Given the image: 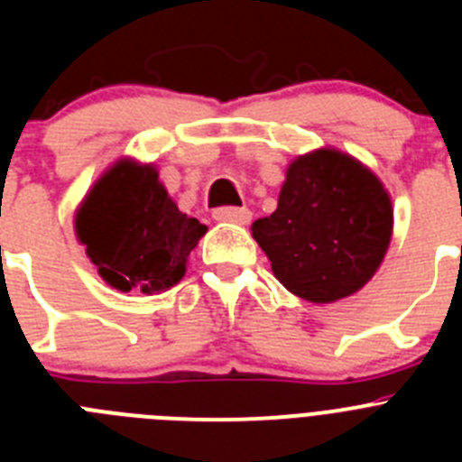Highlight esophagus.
Masks as SVG:
<instances>
[{"instance_id":"esophagus-1","label":"esophagus","mask_w":462,"mask_h":462,"mask_svg":"<svg viewBox=\"0 0 462 462\" xmlns=\"http://www.w3.org/2000/svg\"><path fill=\"white\" fill-rule=\"evenodd\" d=\"M212 217L217 219V222H231V224H250L252 212L250 208H234V206H224L217 208V210L212 212Z\"/></svg>"}]
</instances>
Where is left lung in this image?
<instances>
[{
  "label": "left lung",
  "instance_id": "left-lung-1",
  "mask_svg": "<svg viewBox=\"0 0 462 462\" xmlns=\"http://www.w3.org/2000/svg\"><path fill=\"white\" fill-rule=\"evenodd\" d=\"M393 210L377 175L349 154L317 150L287 171L277 210L252 236L298 298L333 303L374 275L391 243Z\"/></svg>",
  "mask_w": 462,
  "mask_h": 462
}]
</instances>
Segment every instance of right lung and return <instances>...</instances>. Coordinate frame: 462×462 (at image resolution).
<instances>
[{"mask_svg": "<svg viewBox=\"0 0 462 462\" xmlns=\"http://www.w3.org/2000/svg\"><path fill=\"white\" fill-rule=\"evenodd\" d=\"M206 231V224L178 210L152 166L132 162L113 166L76 217L89 261L120 291L152 293L178 284Z\"/></svg>", "mask_w": 462, "mask_h": 462, "instance_id": "obj_1", "label": "right lung"}]
</instances>
